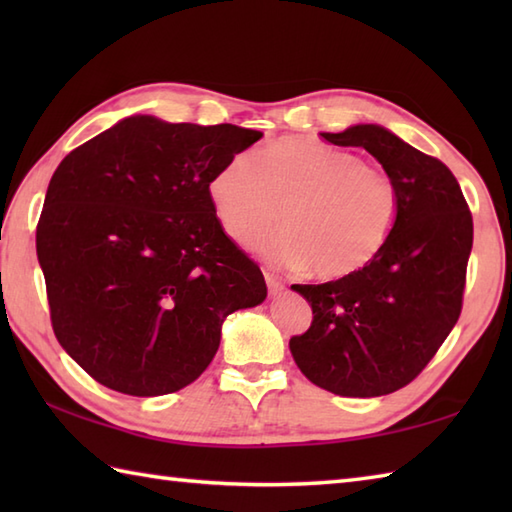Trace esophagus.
<instances>
[{
	"instance_id": "obj_1",
	"label": "esophagus",
	"mask_w": 512,
	"mask_h": 512,
	"mask_svg": "<svg viewBox=\"0 0 512 512\" xmlns=\"http://www.w3.org/2000/svg\"><path fill=\"white\" fill-rule=\"evenodd\" d=\"M266 284H268V290L270 295H281V290H284V284H281V279L273 273H266Z\"/></svg>"
}]
</instances>
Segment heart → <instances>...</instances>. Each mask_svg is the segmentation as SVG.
<instances>
[{
  "label": "heart",
  "instance_id": "obj_1",
  "mask_svg": "<svg viewBox=\"0 0 512 512\" xmlns=\"http://www.w3.org/2000/svg\"><path fill=\"white\" fill-rule=\"evenodd\" d=\"M217 222L235 244H262L268 259L341 279L365 268L387 244L398 215V187L389 173L319 140L286 136L228 158L209 178Z\"/></svg>",
  "mask_w": 512,
  "mask_h": 512
}]
</instances>
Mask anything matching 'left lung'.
I'll use <instances>...</instances> for the list:
<instances>
[{
	"mask_svg": "<svg viewBox=\"0 0 512 512\" xmlns=\"http://www.w3.org/2000/svg\"><path fill=\"white\" fill-rule=\"evenodd\" d=\"M321 136L383 165L396 180L398 215L358 273L292 286L314 317L290 339V354L310 383L336 396H385L411 383L458 323L473 217L449 167L389 129L361 123Z\"/></svg>",
	"mask_w": 512,
	"mask_h": 512,
	"instance_id": "1",
	"label": "left lung"
}]
</instances>
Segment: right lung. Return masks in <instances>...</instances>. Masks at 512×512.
Listing matches in <instances>:
<instances>
[{
    "instance_id": "1",
    "label": "right lung",
    "mask_w": 512,
    "mask_h": 512,
    "mask_svg": "<svg viewBox=\"0 0 512 512\" xmlns=\"http://www.w3.org/2000/svg\"><path fill=\"white\" fill-rule=\"evenodd\" d=\"M262 136L134 114L61 160L37 257L54 334L101 385L129 396L191 385L228 314L266 299L262 270L226 237L206 191Z\"/></svg>"
}]
</instances>
